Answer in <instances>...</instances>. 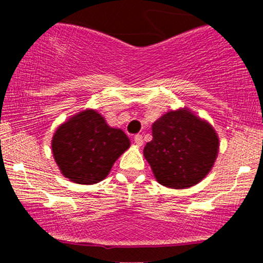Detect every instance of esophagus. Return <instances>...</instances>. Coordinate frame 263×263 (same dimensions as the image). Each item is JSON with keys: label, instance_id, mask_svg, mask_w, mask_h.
Segmentation results:
<instances>
[{"label": "esophagus", "instance_id": "34e87169", "mask_svg": "<svg viewBox=\"0 0 263 263\" xmlns=\"http://www.w3.org/2000/svg\"><path fill=\"white\" fill-rule=\"evenodd\" d=\"M134 141H135V144H136V146H139V147L142 146V144H144V140H142L141 135H136L134 139Z\"/></svg>", "mask_w": 263, "mask_h": 263}]
</instances>
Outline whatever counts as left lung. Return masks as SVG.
Wrapping results in <instances>:
<instances>
[{"label":"left lung","instance_id":"8db88e82","mask_svg":"<svg viewBox=\"0 0 263 263\" xmlns=\"http://www.w3.org/2000/svg\"><path fill=\"white\" fill-rule=\"evenodd\" d=\"M151 129L153 140L144 156L161 185L184 190L210 173L219 154V136L208 121L179 108L156 119Z\"/></svg>","mask_w":263,"mask_h":263}]
</instances>
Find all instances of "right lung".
<instances>
[{
  "instance_id": "right-lung-1",
  "label": "right lung",
  "mask_w": 263,
  "mask_h": 263,
  "mask_svg": "<svg viewBox=\"0 0 263 263\" xmlns=\"http://www.w3.org/2000/svg\"><path fill=\"white\" fill-rule=\"evenodd\" d=\"M131 141L122 129L108 126L95 109L71 116L57 127L52 153L63 177L78 184H95L109 174Z\"/></svg>"
}]
</instances>
